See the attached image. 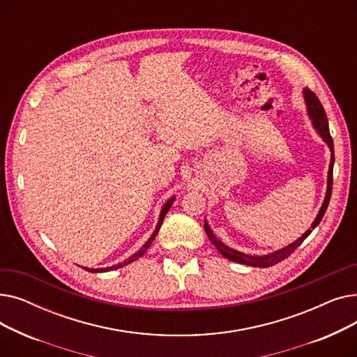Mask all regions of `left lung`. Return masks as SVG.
<instances>
[{"label":"left lung","instance_id":"left-lung-1","mask_svg":"<svg viewBox=\"0 0 357 357\" xmlns=\"http://www.w3.org/2000/svg\"><path fill=\"white\" fill-rule=\"evenodd\" d=\"M304 100H305V104H307V112L308 116L312 121V126L314 128L317 130V133L321 136V139L326 142V144L330 147V152H331V160H330V166H328V175H327V191H326V198L323 201V205L320 211H318L315 220L312 221L311 224V229L307 230L301 237L296 238L294 243H291V245H288L287 248L284 249H279L273 253H269V255H264V256H250V255H246V253H241V252H237L229 246L224 245V243L221 240H218L213 230L210 229L207 220L204 221V229H205V233H207L208 238L211 240L213 245L215 246V249L224 256L227 257L229 260H233V261H237V264H241V265H248V266H253V268H269V266H273L276 264H279V261H282L284 259H287L292 252H295V249L298 246H301V243L311 234V231L320 224V221L323 220L324 214H326V210L328 207V202H330V198H331V190H333V166H334V146H333V139L330 136V130H328V120H327V116H326V111L320 102V100L317 98L315 93L312 91H310L308 88H304Z\"/></svg>","mask_w":357,"mask_h":357}]
</instances>
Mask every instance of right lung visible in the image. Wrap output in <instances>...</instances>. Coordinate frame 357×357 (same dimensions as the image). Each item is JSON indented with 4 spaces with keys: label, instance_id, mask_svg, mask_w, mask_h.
I'll use <instances>...</instances> for the list:
<instances>
[{
    "label": "right lung",
    "instance_id": "right-lung-1",
    "mask_svg": "<svg viewBox=\"0 0 357 357\" xmlns=\"http://www.w3.org/2000/svg\"><path fill=\"white\" fill-rule=\"evenodd\" d=\"M174 201H175V197H172L171 199H167L166 202H165V205L162 207V211H160V215H159V221H158V226H156V229H155V231L152 233V236L149 237V240L144 243V245L140 248V250L137 252V253H135L133 256H130L128 259H126L124 261H121V264H119V265H114V266H109V268H101V269H89V268H84L85 271H88V272H92V273H98V272H108V271H114V269H119V268H123V266H126V265H128V264H131V261H135V260H137L140 256H143L144 253H146V250L150 248V245H152L153 243V240H155V237H156V234L159 233V230H160V226H162V222H163V218H165V215H166V213L169 211V208L172 207V204H174Z\"/></svg>",
    "mask_w": 357,
    "mask_h": 357
}]
</instances>
